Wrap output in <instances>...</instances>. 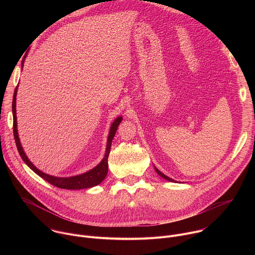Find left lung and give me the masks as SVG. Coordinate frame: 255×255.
Segmentation results:
<instances>
[{"label":"left lung","instance_id":"left-lung-1","mask_svg":"<svg viewBox=\"0 0 255 255\" xmlns=\"http://www.w3.org/2000/svg\"><path fill=\"white\" fill-rule=\"evenodd\" d=\"M155 170H156V172H157V173H158V174H159V175H160V176H161V177H163V178H164V179H167V180H169V181H174V180H173V179H171V178H170V177H168V176H166V175H165V174H163V173H162V172H161V171H159V170H158V169H157V168H156V167H155Z\"/></svg>","mask_w":255,"mask_h":255}]
</instances>
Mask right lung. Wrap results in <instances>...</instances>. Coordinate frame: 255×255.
I'll return each mask as SVG.
<instances>
[{
    "mask_svg": "<svg viewBox=\"0 0 255 255\" xmlns=\"http://www.w3.org/2000/svg\"><path fill=\"white\" fill-rule=\"evenodd\" d=\"M23 66V63H22ZM17 90H18V86L15 89L14 92V97H13V103H12V110H13V133H14V138H15V142L17 145V149L19 151L20 156L22 157V159L24 160V162L35 172L37 173L39 176H41L43 179H45L46 181L54 187H57L59 189H65V190H81V189H89V188H93L99 184H101L103 179L106 177L107 173H108V157H109V153H110V149H111V145H112V140L115 136V133L118 129L119 124L122 121V117H118L112 124L111 129H110V133H109L108 136V141H107V148H106V153L105 156L103 158V160L93 169H91L90 171L80 174V175H76V176H70V177H57V176H52L49 174H46L42 171H40L38 168H36L33 163L28 159V157L26 156L22 146L21 143L19 140V136H18V131H17V117H16V95H17Z\"/></svg>",
    "mask_w": 255,
    "mask_h": 255,
    "instance_id": "obj_1",
    "label": "right lung"
}]
</instances>
